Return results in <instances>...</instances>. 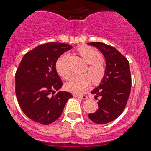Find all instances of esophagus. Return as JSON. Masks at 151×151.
<instances>
[{"label":"esophagus","instance_id":"34e87169","mask_svg":"<svg viewBox=\"0 0 151 151\" xmlns=\"http://www.w3.org/2000/svg\"><path fill=\"white\" fill-rule=\"evenodd\" d=\"M74 97H78V98H80V99H82V100L88 99V97L86 95H74Z\"/></svg>","mask_w":151,"mask_h":151}]
</instances>
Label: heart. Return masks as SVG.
Here are the masks:
<instances>
[{
  "instance_id": "heart-1",
  "label": "heart",
  "mask_w": 151,
  "mask_h": 151,
  "mask_svg": "<svg viewBox=\"0 0 151 151\" xmlns=\"http://www.w3.org/2000/svg\"><path fill=\"white\" fill-rule=\"evenodd\" d=\"M78 52L83 60L89 64L87 72L88 74L73 76L65 84L66 90L76 94L84 93L90 86L91 80L94 85L101 83L106 76V66L101 61L102 56L96 49L85 46L78 48ZM65 56H60L56 62L55 68L60 76L67 79L70 76V72L65 65Z\"/></svg>"
}]
</instances>
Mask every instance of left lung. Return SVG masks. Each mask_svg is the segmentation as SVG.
<instances>
[{
	"mask_svg": "<svg viewBox=\"0 0 151 151\" xmlns=\"http://www.w3.org/2000/svg\"><path fill=\"white\" fill-rule=\"evenodd\" d=\"M88 45L97 47L106 60V76L91 92L94 98L100 97L97 102L99 108L88 115L91 120L103 125L118 118L126 106L132 86L129 63L113 47L101 42Z\"/></svg>",
	"mask_w": 151,
	"mask_h": 151,
	"instance_id": "1",
	"label": "left lung"
}]
</instances>
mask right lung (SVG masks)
I'll return each mask as SVG.
<instances>
[{
    "instance_id": "add662e5",
    "label": "right lung",
    "mask_w": 151,
    "mask_h": 151,
    "mask_svg": "<svg viewBox=\"0 0 151 151\" xmlns=\"http://www.w3.org/2000/svg\"><path fill=\"white\" fill-rule=\"evenodd\" d=\"M73 48L63 43H47L24 55L15 76L16 95L19 106L30 119L49 125L61 116L73 97L59 91L63 85L56 71L60 56Z\"/></svg>"
}]
</instances>
